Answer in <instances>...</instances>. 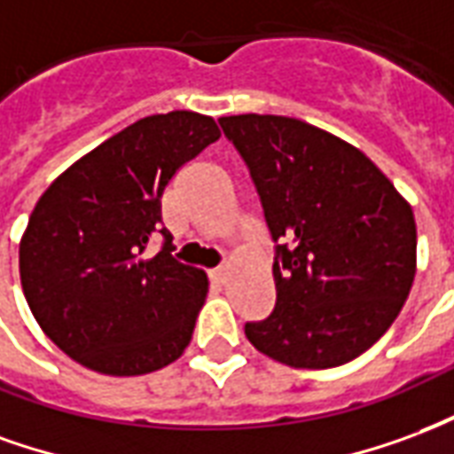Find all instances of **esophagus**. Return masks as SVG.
<instances>
[{
    "label": "esophagus",
    "mask_w": 454,
    "mask_h": 454,
    "mask_svg": "<svg viewBox=\"0 0 454 454\" xmlns=\"http://www.w3.org/2000/svg\"><path fill=\"white\" fill-rule=\"evenodd\" d=\"M210 276H213L215 283H224V280H227V268H224V266L215 268V270H213V273H210Z\"/></svg>",
    "instance_id": "1"
}]
</instances>
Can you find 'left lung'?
Listing matches in <instances>:
<instances>
[{"label":"left lung","mask_w":454,"mask_h":454,"mask_svg":"<svg viewBox=\"0 0 454 454\" xmlns=\"http://www.w3.org/2000/svg\"><path fill=\"white\" fill-rule=\"evenodd\" d=\"M276 241V307L247 322L254 348L290 367L358 358L392 326L416 276L411 205L360 150L286 115H224Z\"/></svg>","instance_id":"obj_1"}]
</instances>
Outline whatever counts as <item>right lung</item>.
<instances>
[{
  "label": "right lung",
  "instance_id": "add662e5",
  "mask_svg": "<svg viewBox=\"0 0 454 454\" xmlns=\"http://www.w3.org/2000/svg\"><path fill=\"white\" fill-rule=\"evenodd\" d=\"M215 140L210 115H147L74 161L35 203L19 247L23 295L45 336L79 365L145 375L191 343L207 278L174 259L161 193ZM157 233L165 244L147 260Z\"/></svg>",
  "mask_w": 454,
  "mask_h": 454
}]
</instances>
